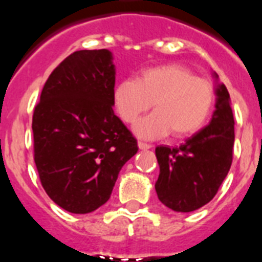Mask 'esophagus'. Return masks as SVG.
Returning a JSON list of instances; mask_svg holds the SVG:
<instances>
[{
    "instance_id": "34e87169",
    "label": "esophagus",
    "mask_w": 262,
    "mask_h": 262,
    "mask_svg": "<svg viewBox=\"0 0 262 262\" xmlns=\"http://www.w3.org/2000/svg\"><path fill=\"white\" fill-rule=\"evenodd\" d=\"M138 147H140L141 150H147L151 147V145L146 144V142H142V141H138Z\"/></svg>"
}]
</instances>
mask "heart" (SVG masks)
<instances>
[{"label": "heart", "instance_id": "1", "mask_svg": "<svg viewBox=\"0 0 262 262\" xmlns=\"http://www.w3.org/2000/svg\"><path fill=\"white\" fill-rule=\"evenodd\" d=\"M116 112L133 125L154 105L156 111L134 128L141 138H185L204 126L215 104L211 81L196 77L187 67L163 64L144 70L137 80H124L113 91Z\"/></svg>", "mask_w": 262, "mask_h": 262}]
</instances>
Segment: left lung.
I'll list each match as a JSON object with an SVG mask.
<instances>
[{
  "label": "left lung",
  "instance_id": "8db88e82",
  "mask_svg": "<svg viewBox=\"0 0 262 262\" xmlns=\"http://www.w3.org/2000/svg\"><path fill=\"white\" fill-rule=\"evenodd\" d=\"M213 77L219 79L213 72ZM216 103L210 124L178 147H156L158 199L177 212H191L213 199L232 165L235 121L231 99L223 83L216 84Z\"/></svg>",
  "mask_w": 262,
  "mask_h": 262
}]
</instances>
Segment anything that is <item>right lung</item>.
Returning a JSON list of instances; mask_svg holds the SVG:
<instances>
[{
	"instance_id": "add662e5",
	"label": "right lung",
	"mask_w": 262,
	"mask_h": 262,
	"mask_svg": "<svg viewBox=\"0 0 262 262\" xmlns=\"http://www.w3.org/2000/svg\"><path fill=\"white\" fill-rule=\"evenodd\" d=\"M109 50L75 51L51 72L33 115L34 161L52 202L90 213L111 198L137 140L113 112Z\"/></svg>"
}]
</instances>
